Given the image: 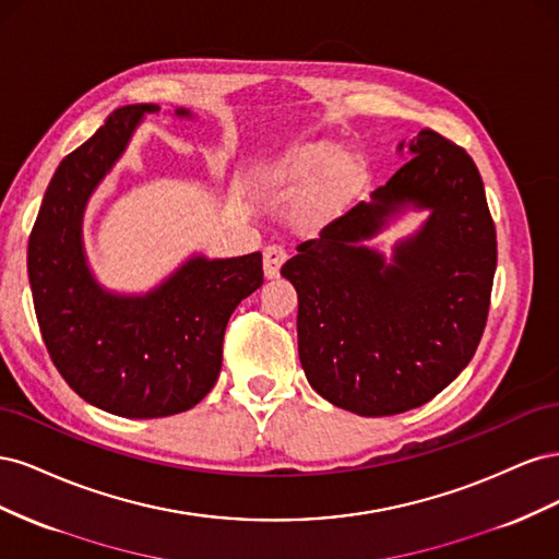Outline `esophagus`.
Segmentation results:
<instances>
[{"label": "esophagus", "instance_id": "obj_1", "mask_svg": "<svg viewBox=\"0 0 559 559\" xmlns=\"http://www.w3.org/2000/svg\"><path fill=\"white\" fill-rule=\"evenodd\" d=\"M286 261V249L280 245H270L263 249V270L267 280H275L280 275V267Z\"/></svg>", "mask_w": 559, "mask_h": 559}]
</instances>
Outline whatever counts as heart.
<instances>
[{
	"label": "heart",
	"mask_w": 559,
	"mask_h": 559,
	"mask_svg": "<svg viewBox=\"0 0 559 559\" xmlns=\"http://www.w3.org/2000/svg\"><path fill=\"white\" fill-rule=\"evenodd\" d=\"M331 166L330 171L328 167ZM330 173L326 174L325 170ZM364 179V163L354 156H343L331 142H314L292 151L267 167V181L275 186H306L316 181L308 193L306 210L310 216H329Z\"/></svg>",
	"instance_id": "obj_1"
}]
</instances>
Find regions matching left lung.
I'll return each mask as SVG.
<instances>
[{
	"mask_svg": "<svg viewBox=\"0 0 559 559\" xmlns=\"http://www.w3.org/2000/svg\"><path fill=\"white\" fill-rule=\"evenodd\" d=\"M408 154L373 200L282 265L298 292L308 382L361 417L399 415L441 394L476 354L492 296L497 230L476 163L433 130L413 138ZM405 206L429 209L430 218L384 264L358 242Z\"/></svg>",
	"mask_w": 559,
	"mask_h": 559,
	"instance_id": "1",
	"label": "left lung"
}]
</instances>
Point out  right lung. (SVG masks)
Masks as SVG:
<instances>
[{
  "label": "right lung",
  "mask_w": 559,
  "mask_h": 559,
  "mask_svg": "<svg viewBox=\"0 0 559 559\" xmlns=\"http://www.w3.org/2000/svg\"><path fill=\"white\" fill-rule=\"evenodd\" d=\"M158 105L116 109L50 179L27 245V275L41 337L58 373L99 411L148 419L191 411L216 384L224 333L240 300L263 284L259 251L193 257L146 296H116L95 282L81 218L132 130ZM177 116H191L177 109Z\"/></svg>",
  "instance_id": "obj_1"
}]
</instances>
